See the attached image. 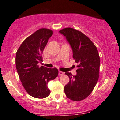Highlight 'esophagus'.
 <instances>
[{
	"mask_svg": "<svg viewBox=\"0 0 120 120\" xmlns=\"http://www.w3.org/2000/svg\"><path fill=\"white\" fill-rule=\"evenodd\" d=\"M63 74H64L63 72H62V71H59V75H63Z\"/></svg>",
	"mask_w": 120,
	"mask_h": 120,
	"instance_id": "34e87169",
	"label": "esophagus"
}]
</instances>
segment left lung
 <instances>
[{"mask_svg":"<svg viewBox=\"0 0 120 120\" xmlns=\"http://www.w3.org/2000/svg\"><path fill=\"white\" fill-rule=\"evenodd\" d=\"M59 32L66 38L72 49V57L78 64L75 75L65 72L70 81L65 85L64 92L68 99L81 101L91 94L99 79L100 57L98 49L80 31L67 28Z\"/></svg>","mask_w":120,"mask_h":120,"instance_id":"8db88e82","label":"left lung"}]
</instances>
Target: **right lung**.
Instances as JSON below:
<instances>
[{
	"label": "right lung",
	"instance_id": "right-lung-1",
	"mask_svg": "<svg viewBox=\"0 0 120 120\" xmlns=\"http://www.w3.org/2000/svg\"><path fill=\"white\" fill-rule=\"evenodd\" d=\"M52 35L53 31L49 29L38 30L24 40L16 53L17 71L23 86L30 96L38 99L50 95L48 83L59 73L56 68L38 66L43 49Z\"/></svg>",
	"mask_w": 120,
	"mask_h": 120
}]
</instances>
